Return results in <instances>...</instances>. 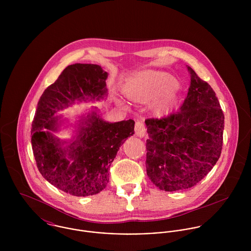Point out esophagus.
I'll use <instances>...</instances> for the list:
<instances>
[{
  "label": "esophagus",
  "instance_id": "34e87169",
  "mask_svg": "<svg viewBox=\"0 0 251 251\" xmlns=\"http://www.w3.org/2000/svg\"><path fill=\"white\" fill-rule=\"evenodd\" d=\"M135 133L139 137H144L146 134V126L143 122L138 121L135 123Z\"/></svg>",
  "mask_w": 251,
  "mask_h": 251
}]
</instances>
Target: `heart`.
Returning a JSON list of instances; mask_svg holds the SVG:
<instances>
[{"label":"heart","instance_id":"1","mask_svg":"<svg viewBox=\"0 0 251 251\" xmlns=\"http://www.w3.org/2000/svg\"><path fill=\"white\" fill-rule=\"evenodd\" d=\"M178 82L165 72H140L130 77L124 86L125 96L136 103H151L156 116L167 115L177 102Z\"/></svg>","mask_w":251,"mask_h":251}]
</instances>
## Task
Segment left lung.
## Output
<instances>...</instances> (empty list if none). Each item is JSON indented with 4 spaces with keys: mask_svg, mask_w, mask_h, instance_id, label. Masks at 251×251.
<instances>
[{
    "mask_svg": "<svg viewBox=\"0 0 251 251\" xmlns=\"http://www.w3.org/2000/svg\"><path fill=\"white\" fill-rule=\"evenodd\" d=\"M190 86L177 113L147 119V175L159 189L196 185L213 169L223 143L224 114L212 87L190 67Z\"/></svg>",
    "mask_w": 251,
    "mask_h": 251,
    "instance_id": "obj_1",
    "label": "left lung"
}]
</instances>
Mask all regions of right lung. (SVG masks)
<instances>
[{"mask_svg": "<svg viewBox=\"0 0 251 251\" xmlns=\"http://www.w3.org/2000/svg\"><path fill=\"white\" fill-rule=\"evenodd\" d=\"M107 72L100 66L74 64L64 70L42 94L32 125V148L43 178L73 196L94 195L105 188L109 168L122 144L134 134V121L106 123L93 112L67 149L49 131L56 130L54 114L75 100H99L106 94Z\"/></svg>", "mask_w": 251, "mask_h": 251, "instance_id": "right-lung-1", "label": "right lung"}]
</instances>
